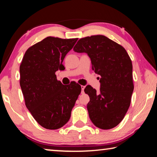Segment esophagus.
<instances>
[{
	"instance_id": "34e87169",
	"label": "esophagus",
	"mask_w": 157,
	"mask_h": 157,
	"mask_svg": "<svg viewBox=\"0 0 157 157\" xmlns=\"http://www.w3.org/2000/svg\"><path fill=\"white\" fill-rule=\"evenodd\" d=\"M81 88H82V94H83V93H84V88H85V86H82H82H81Z\"/></svg>"
}]
</instances>
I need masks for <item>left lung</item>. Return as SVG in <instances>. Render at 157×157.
Returning <instances> with one entry per match:
<instances>
[{"label": "left lung", "instance_id": "left-lung-1", "mask_svg": "<svg viewBox=\"0 0 157 157\" xmlns=\"http://www.w3.org/2000/svg\"><path fill=\"white\" fill-rule=\"evenodd\" d=\"M73 50L86 53L92 69L101 76L100 92L90 85L84 89L90 98L87 105L90 119L100 129L113 128L125 116L134 91L129 55L120 44L103 35L80 39Z\"/></svg>", "mask_w": 157, "mask_h": 157}]
</instances>
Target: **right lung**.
<instances>
[{
  "mask_svg": "<svg viewBox=\"0 0 157 157\" xmlns=\"http://www.w3.org/2000/svg\"><path fill=\"white\" fill-rule=\"evenodd\" d=\"M78 38L48 36L26 50L20 65V86L26 107L41 126L48 129L63 127L81 93L76 82L63 85L55 72Z\"/></svg>",
  "mask_w": 157,
  "mask_h": 157,
  "instance_id": "add662e5",
  "label": "right lung"
}]
</instances>
